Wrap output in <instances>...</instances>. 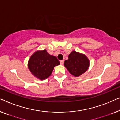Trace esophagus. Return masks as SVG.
<instances>
[{
    "label": "esophagus",
    "mask_w": 120,
    "mask_h": 120,
    "mask_svg": "<svg viewBox=\"0 0 120 120\" xmlns=\"http://www.w3.org/2000/svg\"><path fill=\"white\" fill-rule=\"evenodd\" d=\"M60 62V64H61V65H63V64H64V60H61Z\"/></svg>",
    "instance_id": "obj_1"
}]
</instances>
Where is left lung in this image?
<instances>
[{
	"mask_svg": "<svg viewBox=\"0 0 120 120\" xmlns=\"http://www.w3.org/2000/svg\"><path fill=\"white\" fill-rule=\"evenodd\" d=\"M64 66L68 72L75 77H79L88 70L90 61L85 54L73 50L65 61Z\"/></svg>",
	"mask_w": 120,
	"mask_h": 120,
	"instance_id": "left-lung-1",
	"label": "left lung"
}]
</instances>
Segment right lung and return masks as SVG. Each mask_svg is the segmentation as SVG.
<instances>
[{"mask_svg":"<svg viewBox=\"0 0 120 120\" xmlns=\"http://www.w3.org/2000/svg\"><path fill=\"white\" fill-rule=\"evenodd\" d=\"M60 64L56 56L50 55L45 49L34 52L28 61V66L34 76L43 80L49 77L54 67Z\"/></svg>","mask_w":120,"mask_h":120,"instance_id":"right-lung-1","label":"right lung"}]
</instances>
